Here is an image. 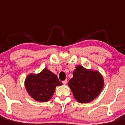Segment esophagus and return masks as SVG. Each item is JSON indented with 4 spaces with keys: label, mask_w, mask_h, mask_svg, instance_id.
<instances>
[{
    "label": "esophagus",
    "mask_w": 125,
    "mask_h": 125,
    "mask_svg": "<svg viewBox=\"0 0 125 125\" xmlns=\"http://www.w3.org/2000/svg\"><path fill=\"white\" fill-rule=\"evenodd\" d=\"M67 83H68V80H67V79H66V80H64L62 81V83H63V84H67Z\"/></svg>",
    "instance_id": "obj_1"
}]
</instances>
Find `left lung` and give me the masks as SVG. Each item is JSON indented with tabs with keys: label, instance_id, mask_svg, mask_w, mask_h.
I'll return each mask as SVG.
<instances>
[{
	"label": "left lung",
	"instance_id": "1",
	"mask_svg": "<svg viewBox=\"0 0 125 125\" xmlns=\"http://www.w3.org/2000/svg\"><path fill=\"white\" fill-rule=\"evenodd\" d=\"M68 86L78 102L87 103L100 94L103 88L104 81L97 71L89 70L78 66L73 71V77L69 80Z\"/></svg>",
	"mask_w": 125,
	"mask_h": 125
}]
</instances>
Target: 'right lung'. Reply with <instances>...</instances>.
Segmentation results:
<instances>
[{
    "instance_id": "1",
    "label": "right lung",
    "mask_w": 125,
    "mask_h": 125,
    "mask_svg": "<svg viewBox=\"0 0 125 125\" xmlns=\"http://www.w3.org/2000/svg\"><path fill=\"white\" fill-rule=\"evenodd\" d=\"M62 84L56 75L47 68L37 74H30L25 80L27 93L36 101L46 102L52 98L56 87Z\"/></svg>"
}]
</instances>
